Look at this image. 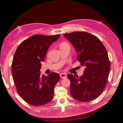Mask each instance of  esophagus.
I'll use <instances>...</instances> for the list:
<instances>
[{"mask_svg":"<svg viewBox=\"0 0 123 123\" xmlns=\"http://www.w3.org/2000/svg\"><path fill=\"white\" fill-rule=\"evenodd\" d=\"M60 77L62 79H63V78H66L67 77V76L64 73H62L60 74Z\"/></svg>","mask_w":123,"mask_h":123,"instance_id":"34e87169","label":"esophagus"}]
</instances>
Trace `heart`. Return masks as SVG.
<instances>
[{"instance_id":"heart-1","label":"heart","mask_w":123,"mask_h":123,"mask_svg":"<svg viewBox=\"0 0 123 123\" xmlns=\"http://www.w3.org/2000/svg\"><path fill=\"white\" fill-rule=\"evenodd\" d=\"M61 46H69L67 43H66V42H63V43L61 44Z\"/></svg>"}]
</instances>
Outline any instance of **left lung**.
Returning a JSON list of instances; mask_svg holds the SVG:
<instances>
[{
  "label": "left lung",
  "instance_id": "obj_1",
  "mask_svg": "<svg viewBox=\"0 0 123 123\" xmlns=\"http://www.w3.org/2000/svg\"><path fill=\"white\" fill-rule=\"evenodd\" d=\"M63 36L77 52L80 65L86 68L79 77L67 75L71 94L76 100L90 102L101 94L107 83L111 64L106 49L98 37L90 33L75 31Z\"/></svg>",
  "mask_w": 123,
  "mask_h": 123
}]
</instances>
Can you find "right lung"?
<instances>
[{
  "instance_id": "1",
  "label": "right lung",
  "mask_w": 123,
  "mask_h": 123,
  "mask_svg": "<svg viewBox=\"0 0 123 123\" xmlns=\"http://www.w3.org/2000/svg\"><path fill=\"white\" fill-rule=\"evenodd\" d=\"M60 36L33 35L16 49L12 65V78L19 95L30 105L40 106L53 98L60 75L51 72L48 76L42 75L40 70L50 45Z\"/></svg>"
}]
</instances>
